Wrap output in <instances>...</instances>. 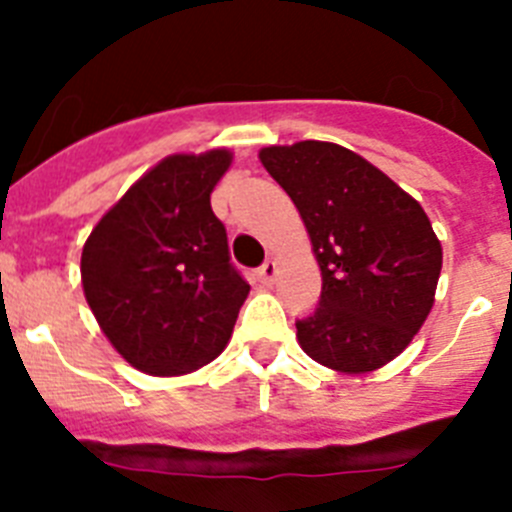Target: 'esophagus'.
I'll list each match as a JSON object with an SVG mask.
<instances>
[{"label":"esophagus","instance_id":"obj_1","mask_svg":"<svg viewBox=\"0 0 512 512\" xmlns=\"http://www.w3.org/2000/svg\"><path fill=\"white\" fill-rule=\"evenodd\" d=\"M277 274H279L277 261H266V264L261 266L259 271H256V277H259V282L266 284V287H269V284L277 282Z\"/></svg>","mask_w":512,"mask_h":512}]
</instances>
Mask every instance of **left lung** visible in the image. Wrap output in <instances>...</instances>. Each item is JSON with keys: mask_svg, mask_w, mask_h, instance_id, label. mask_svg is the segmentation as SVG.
Here are the masks:
<instances>
[{"mask_svg": "<svg viewBox=\"0 0 512 512\" xmlns=\"http://www.w3.org/2000/svg\"><path fill=\"white\" fill-rule=\"evenodd\" d=\"M295 202L320 266L318 310L297 320L312 361L338 374H369L400 356L423 328L441 277L433 225L390 176L325 140L259 151Z\"/></svg>", "mask_w": 512, "mask_h": 512, "instance_id": "1", "label": "left lung"}]
</instances>
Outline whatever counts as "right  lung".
Listing matches in <instances>:
<instances>
[{"instance_id": "obj_1", "label": "right lung", "mask_w": 512, "mask_h": 512, "mask_svg": "<svg viewBox=\"0 0 512 512\" xmlns=\"http://www.w3.org/2000/svg\"><path fill=\"white\" fill-rule=\"evenodd\" d=\"M228 148L174 153L104 212L81 251V287L117 354L153 377H182L223 354L248 284L210 205Z\"/></svg>"}]
</instances>
